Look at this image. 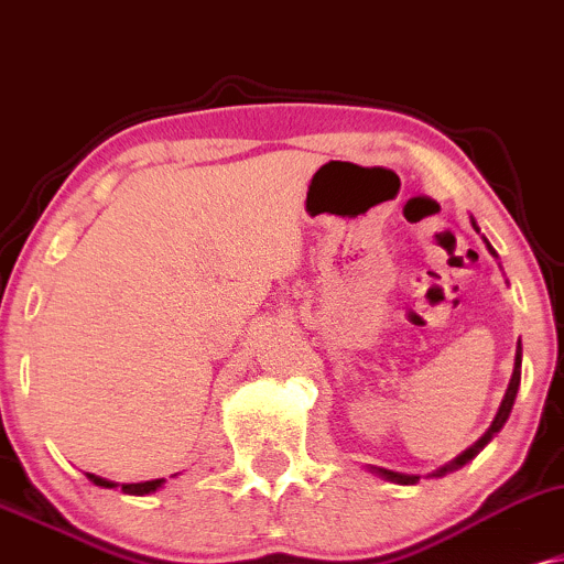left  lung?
I'll list each match as a JSON object with an SVG mask.
<instances>
[{
    "instance_id": "left-lung-1",
    "label": "left lung",
    "mask_w": 564,
    "mask_h": 564,
    "mask_svg": "<svg viewBox=\"0 0 564 564\" xmlns=\"http://www.w3.org/2000/svg\"><path fill=\"white\" fill-rule=\"evenodd\" d=\"M473 227L478 229V224H475V218H473ZM480 231V229H478ZM482 240H486V237H482ZM486 248H488V253L491 256H496V250L491 248V242L486 240ZM520 367H522V346H520V340H518V354H514V369H512V380H509V388H507V393H505V399H501V406H499V412H496V416H494V422H491V427L486 430V435H482V438L475 443V446H469L467 452H462L459 456H456V459L452 462V465H446V467H441L438 473H433V478H443V475L446 473H452V469H459V467H465L467 462H473L475 456H478L482 448L488 446V441L494 438L496 433H499L501 427H505V422L509 420V412H512V406H514V399H518V390H520ZM372 473H377L380 475V478H386V480H393V482H401V486H414L416 480V475H403V473H393V469H382V467H372Z\"/></svg>"
}]
</instances>
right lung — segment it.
Instances as JSON below:
<instances>
[{
    "label": "right lung",
    "instance_id": "right-lung-1",
    "mask_svg": "<svg viewBox=\"0 0 564 564\" xmlns=\"http://www.w3.org/2000/svg\"><path fill=\"white\" fill-rule=\"evenodd\" d=\"M86 478H89L91 482H95V486H102V488H118V482L99 478V475L86 473ZM163 482H165L163 478H158V480H144V482H123L121 491H123V494H131V496H148V494H152V491H158V488H161Z\"/></svg>",
    "mask_w": 564,
    "mask_h": 564
}]
</instances>
